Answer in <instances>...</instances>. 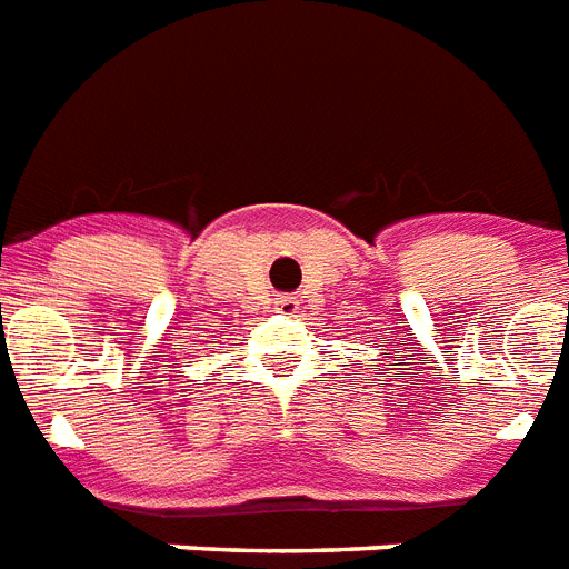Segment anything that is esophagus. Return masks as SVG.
Here are the masks:
<instances>
[{
	"label": "esophagus",
	"instance_id": "esophagus-1",
	"mask_svg": "<svg viewBox=\"0 0 569 569\" xmlns=\"http://www.w3.org/2000/svg\"><path fill=\"white\" fill-rule=\"evenodd\" d=\"M274 309L277 312H283V316H295V312L300 309V300L295 298V295H277Z\"/></svg>",
	"mask_w": 569,
	"mask_h": 569
}]
</instances>
